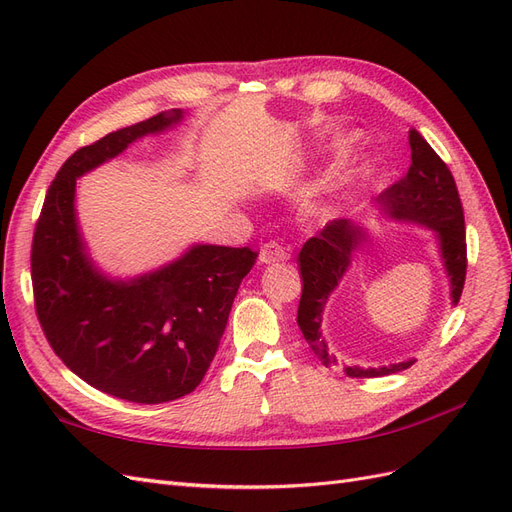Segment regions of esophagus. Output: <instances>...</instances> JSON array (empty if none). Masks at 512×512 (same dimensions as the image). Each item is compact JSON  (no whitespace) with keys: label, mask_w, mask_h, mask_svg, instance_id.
Segmentation results:
<instances>
[{"label":"esophagus","mask_w":512,"mask_h":512,"mask_svg":"<svg viewBox=\"0 0 512 512\" xmlns=\"http://www.w3.org/2000/svg\"><path fill=\"white\" fill-rule=\"evenodd\" d=\"M288 258H290V254L284 245H280L277 241H269L260 247L258 262L260 265H275V262H284Z\"/></svg>","instance_id":"34e87169"}]
</instances>
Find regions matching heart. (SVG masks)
I'll return each mask as SVG.
<instances>
[{"mask_svg":"<svg viewBox=\"0 0 512 512\" xmlns=\"http://www.w3.org/2000/svg\"><path fill=\"white\" fill-rule=\"evenodd\" d=\"M354 141H356V136L354 134H346L342 141L337 143V153H348L350 149H352V145H354ZM374 177V170H365L363 173V179H371ZM346 198H348V194L346 192H339V194H331V196H327L324 200H320V203L314 207V218L316 220H320V222H327V220H333L335 215H339L344 211V205H346Z\"/></svg>","mask_w":512,"mask_h":512,"instance_id":"1","label":"heart"}]
</instances>
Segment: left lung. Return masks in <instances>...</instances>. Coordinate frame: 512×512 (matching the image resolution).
I'll return each instance as SVG.
<instances>
[{"mask_svg": "<svg viewBox=\"0 0 512 512\" xmlns=\"http://www.w3.org/2000/svg\"><path fill=\"white\" fill-rule=\"evenodd\" d=\"M412 164L408 175L380 194L382 211L389 220L427 228L433 232L442 265L451 284V303L457 305L463 282H466V222L455 179L448 166L438 158L425 138L416 130H410ZM369 239L365 226L352 220H335L320 230V235L309 239L299 252L297 265L303 280V292L299 301L297 324L307 339L309 348L324 365H335V354H329L327 339L320 327L324 307L331 294L344 280L352 267L359 247ZM414 359L380 365L359 367L346 365L344 371L350 378H378L397 374L408 369Z\"/></svg>", "mask_w": 512, "mask_h": 512, "instance_id": "obj_1", "label": "left lung"}]
</instances>
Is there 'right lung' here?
<instances>
[{
	"label": "right lung",
	"mask_w": 512,
	"mask_h": 512,
	"mask_svg": "<svg viewBox=\"0 0 512 512\" xmlns=\"http://www.w3.org/2000/svg\"><path fill=\"white\" fill-rule=\"evenodd\" d=\"M183 117L173 108L76 151L46 192L34 232L36 314L51 348L94 389L134 404H164L196 389L258 256L250 247L194 243L134 277L108 275L91 258L76 215V179Z\"/></svg>",
	"instance_id": "right-lung-1"
}]
</instances>
